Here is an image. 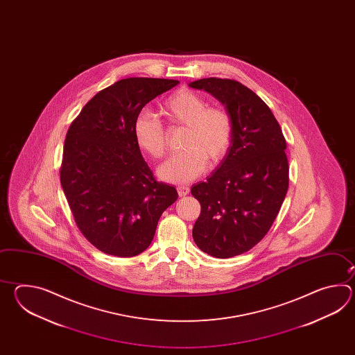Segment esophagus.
Masks as SVG:
<instances>
[{
  "mask_svg": "<svg viewBox=\"0 0 355 355\" xmlns=\"http://www.w3.org/2000/svg\"><path fill=\"white\" fill-rule=\"evenodd\" d=\"M176 190H178V194H179V196H188L189 191H190L188 187H178Z\"/></svg>",
  "mask_w": 355,
  "mask_h": 355,
  "instance_id": "esophagus-1",
  "label": "esophagus"
}]
</instances>
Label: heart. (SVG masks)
Returning <instances> with one entry per match:
<instances>
[{
    "label": "heart",
    "mask_w": 355,
    "mask_h": 355,
    "mask_svg": "<svg viewBox=\"0 0 355 355\" xmlns=\"http://www.w3.org/2000/svg\"><path fill=\"white\" fill-rule=\"evenodd\" d=\"M161 113L173 127H185L181 147L162 164V180L182 184L203 174L207 162L219 164L232 147L234 121L223 106H209L202 94L189 89L175 91L161 105ZM133 137L138 148L155 159H162L167 150L166 130L152 114L141 113L133 123Z\"/></svg>",
    "instance_id": "obj_1"
}]
</instances>
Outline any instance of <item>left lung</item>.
Here are the masks:
<instances>
[{"mask_svg": "<svg viewBox=\"0 0 355 355\" xmlns=\"http://www.w3.org/2000/svg\"><path fill=\"white\" fill-rule=\"evenodd\" d=\"M191 87L211 92L234 121L231 150L207 181L191 187L200 203L193 227L199 249L211 257H236L269 232L289 185L286 138L269 106L230 78H202Z\"/></svg>", "mask_w": 355, "mask_h": 355, "instance_id": "obj_1", "label": "left lung"}]
</instances>
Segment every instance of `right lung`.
<instances>
[{"instance_id": "1", "label": "right lung", "mask_w": 355, "mask_h": 355, "mask_svg": "<svg viewBox=\"0 0 355 355\" xmlns=\"http://www.w3.org/2000/svg\"><path fill=\"white\" fill-rule=\"evenodd\" d=\"M178 83L121 80L98 91L68 128L60 185L80 232L107 255L144 252L161 214L178 199L174 187L155 179L133 137L142 107Z\"/></svg>"}]
</instances>
